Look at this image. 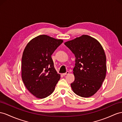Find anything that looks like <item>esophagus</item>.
<instances>
[{
  "label": "esophagus",
  "mask_w": 122,
  "mask_h": 122,
  "mask_svg": "<svg viewBox=\"0 0 122 122\" xmlns=\"http://www.w3.org/2000/svg\"><path fill=\"white\" fill-rule=\"evenodd\" d=\"M69 71H66V73H64V74H63V75H64V76H65V75H68V74H69Z\"/></svg>",
  "instance_id": "1"
}]
</instances>
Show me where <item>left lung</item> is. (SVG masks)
I'll return each mask as SVG.
<instances>
[{
	"mask_svg": "<svg viewBox=\"0 0 122 122\" xmlns=\"http://www.w3.org/2000/svg\"><path fill=\"white\" fill-rule=\"evenodd\" d=\"M64 44L76 57L75 80L71 84L73 92L82 97L93 96L101 87L106 75V57L102 46L88 35L68 41Z\"/></svg>",
	"mask_w": 122,
	"mask_h": 122,
	"instance_id": "1",
	"label": "left lung"
}]
</instances>
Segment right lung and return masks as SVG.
Returning <instances> with one entry per match:
<instances>
[{"mask_svg":"<svg viewBox=\"0 0 122 122\" xmlns=\"http://www.w3.org/2000/svg\"><path fill=\"white\" fill-rule=\"evenodd\" d=\"M63 42L40 35L31 40L24 49L21 78L27 90L37 98H44L51 94L60 79L51 56Z\"/></svg>","mask_w":122,"mask_h":122,"instance_id":"obj_1","label":"right lung"}]
</instances>
